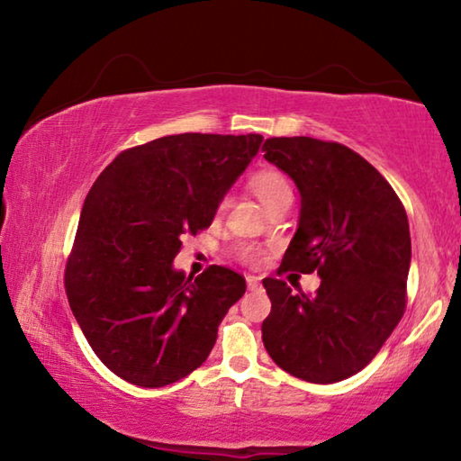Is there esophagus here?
Returning a JSON list of instances; mask_svg holds the SVG:
<instances>
[{
  "label": "esophagus",
  "instance_id": "34e87169",
  "mask_svg": "<svg viewBox=\"0 0 461 461\" xmlns=\"http://www.w3.org/2000/svg\"><path fill=\"white\" fill-rule=\"evenodd\" d=\"M246 283H248V288H249V291H256V288L260 286V278H258V276H252V275H249V276H246Z\"/></svg>",
  "mask_w": 461,
  "mask_h": 461
}]
</instances>
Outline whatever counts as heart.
<instances>
[{
  "mask_svg": "<svg viewBox=\"0 0 461 461\" xmlns=\"http://www.w3.org/2000/svg\"><path fill=\"white\" fill-rule=\"evenodd\" d=\"M249 186H252V191L256 193V197L262 201L264 207H268L272 203H276L285 197H293V189L291 185H288L286 176L272 168L256 173L252 178H249ZM241 254H244V258L249 262L258 258V254H256L252 248H244V252Z\"/></svg>",
  "mask_w": 461,
  "mask_h": 461,
  "instance_id": "b5f03b06",
  "label": "heart"
}]
</instances>
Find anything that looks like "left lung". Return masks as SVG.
<instances>
[{
  "label": "left lung",
  "instance_id": "8db88e82",
  "mask_svg": "<svg viewBox=\"0 0 461 461\" xmlns=\"http://www.w3.org/2000/svg\"><path fill=\"white\" fill-rule=\"evenodd\" d=\"M264 158L294 181L299 225L280 270L321 276L315 294L264 278L268 356L293 376L331 384L370 364L407 305L411 233L402 203L370 162L338 142L270 138Z\"/></svg>",
  "mask_w": 461,
  "mask_h": 461
}]
</instances>
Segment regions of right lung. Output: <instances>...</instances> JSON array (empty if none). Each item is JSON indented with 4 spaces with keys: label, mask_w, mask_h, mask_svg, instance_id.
Returning <instances> with one entry per match:
<instances>
[{
    "label": "right lung",
    "mask_w": 461,
    "mask_h": 461,
    "mask_svg": "<svg viewBox=\"0 0 461 461\" xmlns=\"http://www.w3.org/2000/svg\"><path fill=\"white\" fill-rule=\"evenodd\" d=\"M262 140L165 136L115 156L91 186L65 286L93 352L120 378L167 386L212 354L246 280L215 264L193 278L173 260L183 233L212 225Z\"/></svg>",
    "instance_id": "add662e5"
}]
</instances>
